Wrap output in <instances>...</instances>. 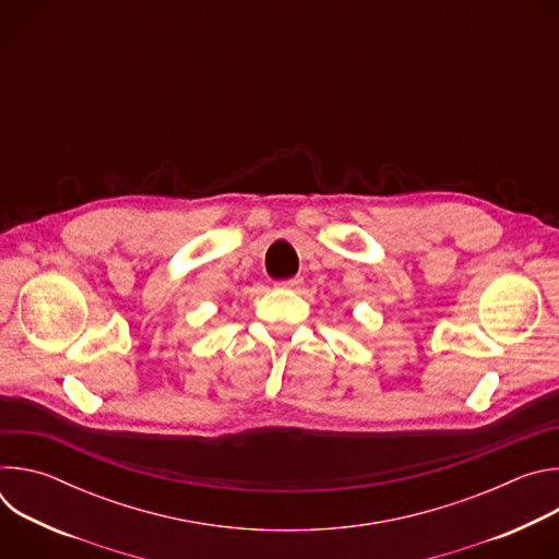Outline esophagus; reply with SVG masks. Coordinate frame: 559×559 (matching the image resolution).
Here are the masks:
<instances>
[{
    "mask_svg": "<svg viewBox=\"0 0 559 559\" xmlns=\"http://www.w3.org/2000/svg\"><path fill=\"white\" fill-rule=\"evenodd\" d=\"M302 285V278L300 276H294V278H283L276 283V287L281 289H298Z\"/></svg>",
    "mask_w": 559,
    "mask_h": 559,
    "instance_id": "34e87169",
    "label": "esophagus"
}]
</instances>
